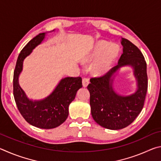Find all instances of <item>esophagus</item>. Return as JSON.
<instances>
[{"label": "esophagus", "instance_id": "34e87169", "mask_svg": "<svg viewBox=\"0 0 161 161\" xmlns=\"http://www.w3.org/2000/svg\"><path fill=\"white\" fill-rule=\"evenodd\" d=\"M89 80L88 78L84 77L82 79V84H83V86L84 87L87 86V85H88V84H89Z\"/></svg>", "mask_w": 161, "mask_h": 161}]
</instances>
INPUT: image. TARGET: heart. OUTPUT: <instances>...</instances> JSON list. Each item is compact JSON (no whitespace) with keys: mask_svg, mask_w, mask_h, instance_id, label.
<instances>
[{"mask_svg":"<svg viewBox=\"0 0 161 161\" xmlns=\"http://www.w3.org/2000/svg\"><path fill=\"white\" fill-rule=\"evenodd\" d=\"M119 52V48L116 45L103 40L98 42L94 46L88 59H95L100 56L94 64V69L97 72H104L109 69Z\"/></svg>","mask_w":161,"mask_h":161,"instance_id":"b5f03b06","label":"heart"}]
</instances>
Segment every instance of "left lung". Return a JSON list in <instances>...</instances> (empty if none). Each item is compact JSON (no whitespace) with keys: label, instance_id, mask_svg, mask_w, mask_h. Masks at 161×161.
I'll return each mask as SVG.
<instances>
[{"label":"left lung","instance_id":"1","mask_svg":"<svg viewBox=\"0 0 161 161\" xmlns=\"http://www.w3.org/2000/svg\"><path fill=\"white\" fill-rule=\"evenodd\" d=\"M123 54L118 64L99 77L91 78L87 89L90 93L92 116L98 124L106 129H124L134 121L141 113L148 89V76L145 58L135 45L121 39ZM130 65L134 69L138 89L129 96H121L114 92L112 77L121 66Z\"/></svg>","mask_w":161,"mask_h":161}]
</instances>
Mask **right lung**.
<instances>
[{
  "mask_svg": "<svg viewBox=\"0 0 161 161\" xmlns=\"http://www.w3.org/2000/svg\"><path fill=\"white\" fill-rule=\"evenodd\" d=\"M45 32L30 41L19 54L13 75V95L19 111L30 124L40 129H50L59 126L67 119L69 106L82 87L81 78L65 77L61 80L53 93L40 101L30 100L18 83L23 60L44 40Z\"/></svg>",
  "mask_w": 161,
  "mask_h": 161,
  "instance_id": "add662e5",
  "label": "right lung"
}]
</instances>
